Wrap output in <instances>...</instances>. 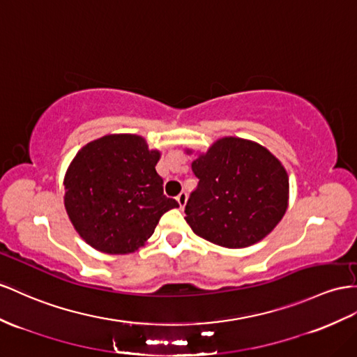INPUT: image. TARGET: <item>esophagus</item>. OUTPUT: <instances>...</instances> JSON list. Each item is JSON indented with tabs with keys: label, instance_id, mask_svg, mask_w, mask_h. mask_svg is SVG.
Listing matches in <instances>:
<instances>
[{
	"label": "esophagus",
	"instance_id": "obj_1",
	"mask_svg": "<svg viewBox=\"0 0 357 357\" xmlns=\"http://www.w3.org/2000/svg\"><path fill=\"white\" fill-rule=\"evenodd\" d=\"M176 200H178L179 206L184 208L185 204H187V193H185V191H181V193L178 195V197H176Z\"/></svg>",
	"mask_w": 357,
	"mask_h": 357
}]
</instances>
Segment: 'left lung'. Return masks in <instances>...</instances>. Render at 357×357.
I'll list each match as a JSON object with an SVG mask.
<instances>
[{
  "mask_svg": "<svg viewBox=\"0 0 357 357\" xmlns=\"http://www.w3.org/2000/svg\"><path fill=\"white\" fill-rule=\"evenodd\" d=\"M199 179L185 220L202 238L227 249L261 241L288 208V175L261 144L225 137L191 164Z\"/></svg>",
  "mask_w": 357,
  "mask_h": 357,
  "instance_id": "1",
  "label": "left lung"
}]
</instances>
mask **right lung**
I'll return each mask as SVG.
<instances>
[{"instance_id": "add662e5", "label": "right lung", "mask_w": 357, "mask_h": 357, "mask_svg": "<svg viewBox=\"0 0 357 357\" xmlns=\"http://www.w3.org/2000/svg\"><path fill=\"white\" fill-rule=\"evenodd\" d=\"M149 151L140 135L113 134L86 144L65 176V206L72 225L96 250L125 255L153 234L175 199L164 196Z\"/></svg>"}]
</instances>
